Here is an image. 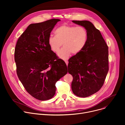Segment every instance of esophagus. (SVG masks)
Here are the masks:
<instances>
[{
    "instance_id": "obj_1",
    "label": "esophagus",
    "mask_w": 125,
    "mask_h": 125,
    "mask_svg": "<svg viewBox=\"0 0 125 125\" xmlns=\"http://www.w3.org/2000/svg\"><path fill=\"white\" fill-rule=\"evenodd\" d=\"M65 62L66 65H68V60H65Z\"/></svg>"
}]
</instances>
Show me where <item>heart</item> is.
I'll return each instance as SVG.
<instances>
[{"mask_svg": "<svg viewBox=\"0 0 125 125\" xmlns=\"http://www.w3.org/2000/svg\"><path fill=\"white\" fill-rule=\"evenodd\" d=\"M54 32L55 37L50 36L48 38V44L53 52H57L63 43L64 46L58 52V55L64 60L68 59L72 53L78 54L84 48L87 41V31L83 26L63 25Z\"/></svg>", "mask_w": 125, "mask_h": 125, "instance_id": "obj_1", "label": "heart"}]
</instances>
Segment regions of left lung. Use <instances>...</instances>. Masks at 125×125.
<instances>
[{
    "label": "left lung",
    "mask_w": 125,
    "mask_h": 125,
    "mask_svg": "<svg viewBox=\"0 0 125 125\" xmlns=\"http://www.w3.org/2000/svg\"><path fill=\"white\" fill-rule=\"evenodd\" d=\"M84 27L88 33L84 48L69 59L68 73L72 75L73 93L81 97L100 90L109 70L108 47L100 31L88 21H72Z\"/></svg>",
    "instance_id": "8db88e82"
}]
</instances>
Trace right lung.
<instances>
[{
  "label": "right lung",
  "instance_id": "right-lung-1",
  "mask_svg": "<svg viewBox=\"0 0 125 125\" xmlns=\"http://www.w3.org/2000/svg\"><path fill=\"white\" fill-rule=\"evenodd\" d=\"M58 19L30 24L17 41L16 72L26 91L40 100L52 98L56 82L68 72L65 62L51 50L48 40Z\"/></svg>",
  "mask_w": 125,
  "mask_h": 125
}]
</instances>
